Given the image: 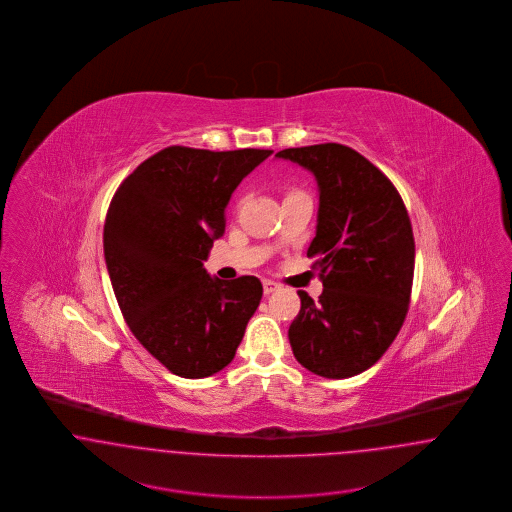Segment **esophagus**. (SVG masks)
<instances>
[{"label":"esophagus","instance_id":"34e87169","mask_svg":"<svg viewBox=\"0 0 512 512\" xmlns=\"http://www.w3.org/2000/svg\"><path fill=\"white\" fill-rule=\"evenodd\" d=\"M278 288H280V286H278L276 282H272V280H263V292L267 293V295L268 293L276 292Z\"/></svg>","mask_w":512,"mask_h":512}]
</instances>
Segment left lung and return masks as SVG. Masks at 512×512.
Masks as SVG:
<instances>
[{
	"label": "left lung",
	"mask_w": 512,
	"mask_h": 512,
	"mask_svg": "<svg viewBox=\"0 0 512 512\" xmlns=\"http://www.w3.org/2000/svg\"><path fill=\"white\" fill-rule=\"evenodd\" d=\"M278 159L313 172L318 184L317 257L324 290L299 292L288 330L295 359L324 378H351L374 365L399 334L414 274L413 226L390 178L341 144L290 147Z\"/></svg>",
	"instance_id": "left-lung-1"
}]
</instances>
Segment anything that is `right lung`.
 Instances as JSON below:
<instances>
[{"label":"right lung","instance_id":"add662e5","mask_svg":"<svg viewBox=\"0 0 512 512\" xmlns=\"http://www.w3.org/2000/svg\"><path fill=\"white\" fill-rule=\"evenodd\" d=\"M270 153L165 147L111 199L103 253L122 317L180 378L213 376L230 365L261 303L259 278H211L203 261L224 234L234 190Z\"/></svg>","mask_w":512,"mask_h":512}]
</instances>
